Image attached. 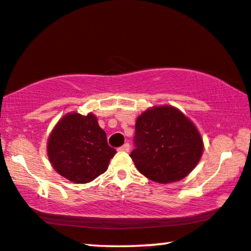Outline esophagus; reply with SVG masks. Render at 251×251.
<instances>
[{"mask_svg": "<svg viewBox=\"0 0 251 251\" xmlns=\"http://www.w3.org/2000/svg\"><path fill=\"white\" fill-rule=\"evenodd\" d=\"M118 149L120 150V151H128V150H129V145H128V143H125V145H123L122 147H119Z\"/></svg>", "mask_w": 251, "mask_h": 251, "instance_id": "obj_1", "label": "esophagus"}]
</instances>
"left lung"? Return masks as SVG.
Masks as SVG:
<instances>
[{
    "mask_svg": "<svg viewBox=\"0 0 251 251\" xmlns=\"http://www.w3.org/2000/svg\"><path fill=\"white\" fill-rule=\"evenodd\" d=\"M131 158L140 173L169 183L188 176L198 165L203 141L195 125L173 106H155L136 119Z\"/></svg>",
    "mask_w": 251,
    "mask_h": 251,
    "instance_id": "obj_1",
    "label": "left lung"
}]
</instances>
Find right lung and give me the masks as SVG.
I'll list each match as a JSON object with an SVG mask.
<instances>
[{
  "label": "right lung",
  "mask_w": 251,
  "mask_h": 251,
  "mask_svg": "<svg viewBox=\"0 0 251 251\" xmlns=\"http://www.w3.org/2000/svg\"><path fill=\"white\" fill-rule=\"evenodd\" d=\"M47 150L53 169L76 183L89 182L104 173L116 153L92 113L63 117L49 136Z\"/></svg>",
  "instance_id": "1"
}]
</instances>
